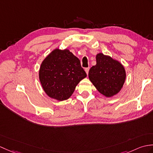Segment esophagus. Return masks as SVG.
<instances>
[{
  "label": "esophagus",
  "instance_id": "34e87169",
  "mask_svg": "<svg viewBox=\"0 0 153 153\" xmlns=\"http://www.w3.org/2000/svg\"><path fill=\"white\" fill-rule=\"evenodd\" d=\"M85 72L87 73V74H88V71H89V68H86L85 69Z\"/></svg>",
  "mask_w": 153,
  "mask_h": 153
}]
</instances>
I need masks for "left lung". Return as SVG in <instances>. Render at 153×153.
<instances>
[{"mask_svg":"<svg viewBox=\"0 0 153 153\" xmlns=\"http://www.w3.org/2000/svg\"><path fill=\"white\" fill-rule=\"evenodd\" d=\"M97 65L92 66L88 77L97 89L107 97L117 94L121 89L126 78L123 66L109 56L98 53Z\"/></svg>","mask_w":153,"mask_h":153,"instance_id":"obj_1","label":"left lung"}]
</instances>
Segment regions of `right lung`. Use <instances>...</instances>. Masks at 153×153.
<instances>
[{
	"label": "right lung",
	"mask_w": 153,
	"mask_h": 153,
	"mask_svg": "<svg viewBox=\"0 0 153 153\" xmlns=\"http://www.w3.org/2000/svg\"><path fill=\"white\" fill-rule=\"evenodd\" d=\"M87 76L80 60L68 49H55L42 62L39 78L45 93L59 101L67 100Z\"/></svg>",
	"instance_id": "add662e5"
}]
</instances>
